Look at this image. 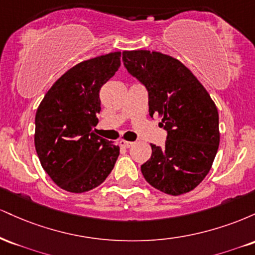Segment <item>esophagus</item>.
I'll use <instances>...</instances> for the list:
<instances>
[{
	"instance_id": "esophagus-1",
	"label": "esophagus",
	"mask_w": 255,
	"mask_h": 255,
	"mask_svg": "<svg viewBox=\"0 0 255 255\" xmlns=\"http://www.w3.org/2000/svg\"><path fill=\"white\" fill-rule=\"evenodd\" d=\"M134 142L131 141H127V140H121L120 141V146H122V147H130V146H133Z\"/></svg>"
}]
</instances>
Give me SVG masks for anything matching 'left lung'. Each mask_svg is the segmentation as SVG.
Here are the masks:
<instances>
[{
    "label": "left lung",
    "instance_id": "left-lung-1",
    "mask_svg": "<svg viewBox=\"0 0 255 255\" xmlns=\"http://www.w3.org/2000/svg\"><path fill=\"white\" fill-rule=\"evenodd\" d=\"M124 64L148 93V113L162 115L164 147L151 144L141 165L158 191L180 195L194 189L211 169L219 146L215 103L192 72L176 58L148 50L124 51Z\"/></svg>",
    "mask_w": 255,
    "mask_h": 255
}]
</instances>
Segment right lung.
<instances>
[{
  "mask_svg": "<svg viewBox=\"0 0 255 255\" xmlns=\"http://www.w3.org/2000/svg\"><path fill=\"white\" fill-rule=\"evenodd\" d=\"M121 66V52L78 63L38 107L34 146L43 169L58 187L83 193L103 183L120 154L119 145L95 134L99 91Z\"/></svg>",
  "mask_w": 255,
  "mask_h": 255,
  "instance_id": "1",
  "label": "right lung"
}]
</instances>
